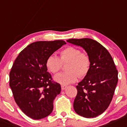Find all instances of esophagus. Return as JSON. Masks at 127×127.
Listing matches in <instances>:
<instances>
[{"label": "esophagus", "instance_id": "1", "mask_svg": "<svg viewBox=\"0 0 127 127\" xmlns=\"http://www.w3.org/2000/svg\"><path fill=\"white\" fill-rule=\"evenodd\" d=\"M66 88H67V86H65V85H62L61 86V88H62V90H65V89H66Z\"/></svg>", "mask_w": 127, "mask_h": 127}]
</instances>
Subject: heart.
Here are the masks:
<instances>
[{
  "instance_id": "obj_1",
  "label": "heart",
  "mask_w": 127,
  "mask_h": 127,
  "mask_svg": "<svg viewBox=\"0 0 127 127\" xmlns=\"http://www.w3.org/2000/svg\"><path fill=\"white\" fill-rule=\"evenodd\" d=\"M66 63H68L66 68L68 71L58 74L54 77L57 83L62 85L76 82L79 76H85L89 72L91 61L89 56L83 53L79 48L69 46L60 52L59 58L54 55L48 56L45 64L48 71L56 74L62 68V64Z\"/></svg>"
}]
</instances>
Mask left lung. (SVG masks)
Returning <instances> with one entry per match:
<instances>
[{"label":"left lung","instance_id":"left-lung-1","mask_svg":"<svg viewBox=\"0 0 127 127\" xmlns=\"http://www.w3.org/2000/svg\"><path fill=\"white\" fill-rule=\"evenodd\" d=\"M66 41L83 48L91 61L89 72L76 86L74 109L84 118H95L110 104L118 83V70L110 54L97 41L90 38Z\"/></svg>","mask_w":127,"mask_h":127}]
</instances>
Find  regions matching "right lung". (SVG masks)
<instances>
[{
    "label": "right lung",
    "mask_w": 127,
    "mask_h": 127,
    "mask_svg": "<svg viewBox=\"0 0 127 127\" xmlns=\"http://www.w3.org/2000/svg\"><path fill=\"white\" fill-rule=\"evenodd\" d=\"M65 44L62 40L33 42L14 61L9 73L10 88L17 104L32 119H42L52 112L61 86L52 81L45 63L48 56Z\"/></svg>",
    "instance_id": "right-lung-1"
}]
</instances>
